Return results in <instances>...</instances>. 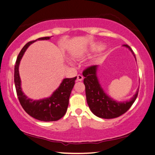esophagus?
<instances>
[{"label": "esophagus", "instance_id": "1", "mask_svg": "<svg viewBox=\"0 0 155 155\" xmlns=\"http://www.w3.org/2000/svg\"><path fill=\"white\" fill-rule=\"evenodd\" d=\"M77 81H81L83 80V76L81 75V74L77 75Z\"/></svg>", "mask_w": 155, "mask_h": 155}]
</instances>
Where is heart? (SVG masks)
<instances>
[{
    "label": "heart",
    "mask_w": 155,
    "mask_h": 155,
    "mask_svg": "<svg viewBox=\"0 0 155 155\" xmlns=\"http://www.w3.org/2000/svg\"><path fill=\"white\" fill-rule=\"evenodd\" d=\"M102 48V45L101 44H95V45H93L91 46V51H99Z\"/></svg>",
    "instance_id": "b5f03b06"
}]
</instances>
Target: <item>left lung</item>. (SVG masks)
I'll use <instances>...</instances> for the list:
<instances>
[{
	"label": "left lung",
	"mask_w": 155,
	"mask_h": 155,
	"mask_svg": "<svg viewBox=\"0 0 155 155\" xmlns=\"http://www.w3.org/2000/svg\"><path fill=\"white\" fill-rule=\"evenodd\" d=\"M124 46L128 48L135 57L130 47L127 45ZM97 66L92 65L83 71V75L85 77L84 83L85 86V95L89 108L96 116L101 118L111 119L120 116L127 111L134 102L138 91L129 101L120 102L114 100L105 93L101 87L97 77Z\"/></svg>",
	"instance_id": "8db88e82"
}]
</instances>
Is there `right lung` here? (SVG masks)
Here are the masks:
<instances>
[{
	"label": "right lung",
	"instance_id": "1",
	"mask_svg": "<svg viewBox=\"0 0 155 155\" xmlns=\"http://www.w3.org/2000/svg\"><path fill=\"white\" fill-rule=\"evenodd\" d=\"M51 37H45L31 41L24 46L18 54L15 66V84L18 99L21 107L28 114L38 120L51 122L58 120L66 114L69 104V99L77 77L64 78L56 91L48 98L40 100H33L28 98L21 87V79L18 74L20 61L27 48L37 40H49Z\"/></svg>",
	"mask_w": 155,
	"mask_h": 155
}]
</instances>
